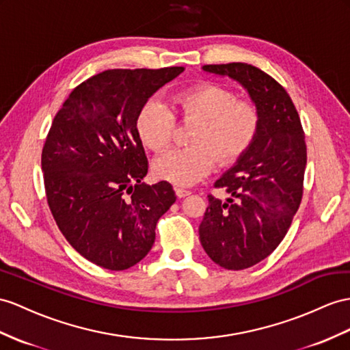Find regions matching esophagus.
Wrapping results in <instances>:
<instances>
[{
	"label": "esophagus",
	"mask_w": 350,
	"mask_h": 350,
	"mask_svg": "<svg viewBox=\"0 0 350 350\" xmlns=\"http://www.w3.org/2000/svg\"><path fill=\"white\" fill-rule=\"evenodd\" d=\"M176 193L178 198H185V196L191 195V191L186 189V187H182V186H176Z\"/></svg>",
	"instance_id": "obj_1"
}]
</instances>
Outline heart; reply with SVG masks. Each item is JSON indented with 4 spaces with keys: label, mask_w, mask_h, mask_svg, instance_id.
<instances>
[{
    "label": "heart",
    "mask_w": 350,
    "mask_h": 350,
    "mask_svg": "<svg viewBox=\"0 0 350 350\" xmlns=\"http://www.w3.org/2000/svg\"><path fill=\"white\" fill-rule=\"evenodd\" d=\"M174 115L195 122L189 136L192 145L161 155L154 173L180 186L207 176L216 159L220 165L235 163L252 148L260 130V111L253 100L237 98L221 85L200 84L176 93L170 107L158 100L140 107L136 131L143 145L154 152L164 150L173 137Z\"/></svg>",
    "instance_id": "heart-1"
}]
</instances>
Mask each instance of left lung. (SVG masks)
Here are the masks:
<instances>
[{
	"label": "left lung",
	"mask_w": 350,
	"mask_h": 350,
	"mask_svg": "<svg viewBox=\"0 0 350 350\" xmlns=\"http://www.w3.org/2000/svg\"><path fill=\"white\" fill-rule=\"evenodd\" d=\"M204 70L243 85L260 111V130L245 154L214 183L200 239L214 263L241 271L262 262L281 244L303 196L306 142L297 109L285 88L253 65H205Z\"/></svg>",
	"instance_id": "8db88e82"
}]
</instances>
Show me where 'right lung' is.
I'll use <instances>...</instances> for the list:
<instances>
[{"mask_svg": "<svg viewBox=\"0 0 350 350\" xmlns=\"http://www.w3.org/2000/svg\"><path fill=\"white\" fill-rule=\"evenodd\" d=\"M185 70L107 69L77 85L51 122L41 154L50 211L88 262L125 271L155 243L176 201L163 180L142 183L148 158L136 131L140 107Z\"/></svg>", "mask_w": 350, "mask_h": 350, "instance_id": "obj_1", "label": "right lung"}]
</instances>
